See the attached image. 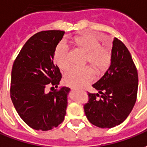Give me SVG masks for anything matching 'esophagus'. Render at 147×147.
Returning a JSON list of instances; mask_svg holds the SVG:
<instances>
[{"instance_id":"esophagus-1","label":"esophagus","mask_w":147,"mask_h":147,"mask_svg":"<svg viewBox=\"0 0 147 147\" xmlns=\"http://www.w3.org/2000/svg\"><path fill=\"white\" fill-rule=\"evenodd\" d=\"M71 91H76L77 89H76V88H72V87H71Z\"/></svg>"}]
</instances>
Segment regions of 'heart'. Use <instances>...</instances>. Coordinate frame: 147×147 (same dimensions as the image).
I'll return each instance as SVG.
<instances>
[{"mask_svg": "<svg viewBox=\"0 0 147 147\" xmlns=\"http://www.w3.org/2000/svg\"><path fill=\"white\" fill-rule=\"evenodd\" d=\"M71 42L78 50L86 53L85 64H88L91 67L71 68L63 77V82L67 86L82 88L94 80L93 70L100 75L109 68L112 60V54L109 48L101 45L99 39L91 33L79 35ZM53 60L62 71H66L70 67V52L66 45L60 44L55 49Z\"/></svg>", "mask_w": 147, "mask_h": 147, "instance_id": "obj_1", "label": "heart"}]
</instances>
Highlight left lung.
Here are the masks:
<instances>
[{"label": "left lung", "instance_id": "1", "mask_svg": "<svg viewBox=\"0 0 147 147\" xmlns=\"http://www.w3.org/2000/svg\"><path fill=\"white\" fill-rule=\"evenodd\" d=\"M111 54L108 70L92 85L100 95L88 92V101L84 106L88 121L100 128H112L122 123L137 99L138 71L129 50L115 38Z\"/></svg>", "mask_w": 147, "mask_h": 147}]
</instances>
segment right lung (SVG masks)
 <instances>
[{
	"label": "right lung",
	"instance_id": "right-lung-1",
	"mask_svg": "<svg viewBox=\"0 0 147 147\" xmlns=\"http://www.w3.org/2000/svg\"><path fill=\"white\" fill-rule=\"evenodd\" d=\"M63 35L60 30L36 33L24 44L13 63L12 102L24 122L36 131L58 127L66 115L70 88L56 89L62 76L53 63V52Z\"/></svg>",
	"mask_w": 147,
	"mask_h": 147
}]
</instances>
